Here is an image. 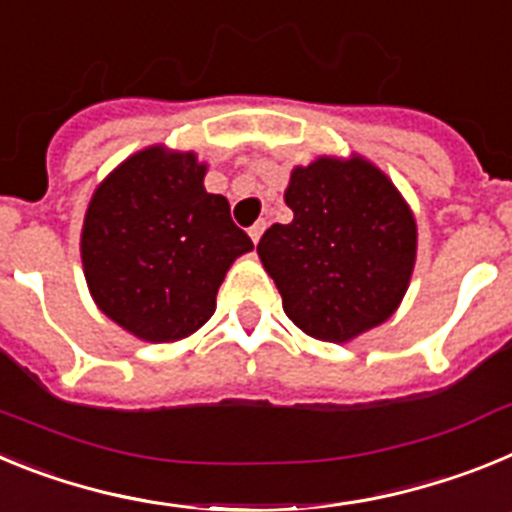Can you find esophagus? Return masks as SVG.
Wrapping results in <instances>:
<instances>
[{
    "mask_svg": "<svg viewBox=\"0 0 512 512\" xmlns=\"http://www.w3.org/2000/svg\"><path fill=\"white\" fill-rule=\"evenodd\" d=\"M264 230H266L264 220H259V223H253L251 228H248V235H251V241L259 243V238H261V235H264Z\"/></svg>",
    "mask_w": 512,
    "mask_h": 512,
    "instance_id": "esophagus-1",
    "label": "esophagus"
}]
</instances>
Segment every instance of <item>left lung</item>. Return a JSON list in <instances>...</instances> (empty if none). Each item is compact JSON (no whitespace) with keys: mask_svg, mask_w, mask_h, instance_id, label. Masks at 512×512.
Here are the masks:
<instances>
[{"mask_svg":"<svg viewBox=\"0 0 512 512\" xmlns=\"http://www.w3.org/2000/svg\"><path fill=\"white\" fill-rule=\"evenodd\" d=\"M284 202L292 223L271 225L256 251L287 318L330 343L382 325L408 292L418 248L395 184L361 156H320L292 171Z\"/></svg>","mask_w":512,"mask_h":512,"instance_id":"1","label":"left lung"}]
</instances>
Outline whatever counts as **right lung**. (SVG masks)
Returning <instances> with one entry per match:
<instances>
[{
  "instance_id": "right-lung-1",
  "label": "right lung",
  "mask_w": 512,
  "mask_h": 512,
  "mask_svg": "<svg viewBox=\"0 0 512 512\" xmlns=\"http://www.w3.org/2000/svg\"><path fill=\"white\" fill-rule=\"evenodd\" d=\"M194 153L151 146L125 158L92 194L81 264L99 310L140 341L187 338L215 312L230 264L253 243L205 189Z\"/></svg>"
}]
</instances>
